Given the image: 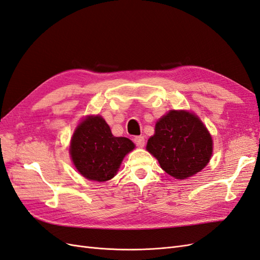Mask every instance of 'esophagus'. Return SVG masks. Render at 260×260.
Masks as SVG:
<instances>
[{
    "instance_id": "esophagus-1",
    "label": "esophagus",
    "mask_w": 260,
    "mask_h": 260,
    "mask_svg": "<svg viewBox=\"0 0 260 260\" xmlns=\"http://www.w3.org/2000/svg\"><path fill=\"white\" fill-rule=\"evenodd\" d=\"M135 143L137 144V146L139 147H143L144 144H145V140H144V137H136L135 138Z\"/></svg>"
}]
</instances>
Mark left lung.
Instances as JSON below:
<instances>
[{
    "instance_id": "left-lung-1",
    "label": "left lung",
    "mask_w": 260,
    "mask_h": 260,
    "mask_svg": "<svg viewBox=\"0 0 260 260\" xmlns=\"http://www.w3.org/2000/svg\"><path fill=\"white\" fill-rule=\"evenodd\" d=\"M146 149L168 175L186 179L208 164L212 140L198 116L186 111H170L157 121Z\"/></svg>"
}]
</instances>
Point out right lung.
<instances>
[{"label": "right lung", "mask_w": 260, "mask_h": 260, "mask_svg": "<svg viewBox=\"0 0 260 260\" xmlns=\"http://www.w3.org/2000/svg\"><path fill=\"white\" fill-rule=\"evenodd\" d=\"M133 148L129 139L114 137L101 116H89L74 133L70 155L83 177L104 182L115 177L123 157Z\"/></svg>", "instance_id": "1"}]
</instances>
